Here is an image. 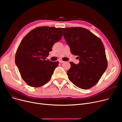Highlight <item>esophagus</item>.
Here are the masks:
<instances>
[{"label":"esophagus","mask_w":122,"mask_h":122,"mask_svg":"<svg viewBox=\"0 0 122 122\" xmlns=\"http://www.w3.org/2000/svg\"><path fill=\"white\" fill-rule=\"evenodd\" d=\"M59 63H64V61H63V60H59Z\"/></svg>","instance_id":"1"}]
</instances>
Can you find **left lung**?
<instances>
[{
    "mask_svg": "<svg viewBox=\"0 0 122 122\" xmlns=\"http://www.w3.org/2000/svg\"><path fill=\"white\" fill-rule=\"evenodd\" d=\"M62 29L71 54L78 56L80 61L78 64L70 62L71 67L67 72L68 78L80 88H91L98 82L107 67L102 40L83 28Z\"/></svg>",
    "mask_w": 122,
    "mask_h": 122,
    "instance_id": "left-lung-1",
    "label": "left lung"
}]
</instances>
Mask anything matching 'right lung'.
I'll use <instances>...</instances> for the list:
<instances>
[{"mask_svg":"<svg viewBox=\"0 0 122 122\" xmlns=\"http://www.w3.org/2000/svg\"><path fill=\"white\" fill-rule=\"evenodd\" d=\"M62 29L37 27L22 39L15 56L22 78L29 86H42L50 80L59 62L46 60L52 47L63 36Z\"/></svg>","mask_w":122,"mask_h":122,"instance_id":"right-lung-1","label":"right lung"}]
</instances>
